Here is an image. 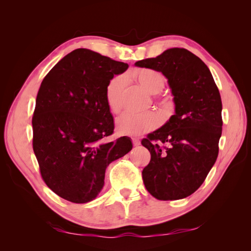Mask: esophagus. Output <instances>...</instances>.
<instances>
[{
	"label": "esophagus",
	"mask_w": 251,
	"mask_h": 251,
	"mask_svg": "<svg viewBox=\"0 0 251 251\" xmlns=\"http://www.w3.org/2000/svg\"><path fill=\"white\" fill-rule=\"evenodd\" d=\"M132 141H133V144H134L135 147H138L139 144H140V140L138 138H133Z\"/></svg>",
	"instance_id": "obj_1"
}]
</instances>
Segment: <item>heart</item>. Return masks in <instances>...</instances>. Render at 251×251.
Wrapping results in <instances>:
<instances>
[{
  "label": "heart",
  "mask_w": 251,
  "mask_h": 251,
  "mask_svg": "<svg viewBox=\"0 0 251 251\" xmlns=\"http://www.w3.org/2000/svg\"><path fill=\"white\" fill-rule=\"evenodd\" d=\"M134 79L151 94L160 93L165 86L163 74L153 69H140L133 73ZM125 90V78L123 76H114L111 78L104 90V97L110 111L114 114L120 112L123 108V94ZM168 107V103L162 101ZM160 118L153 111L146 113H124L116 119L117 132L121 135L137 136L142 133L154 130Z\"/></svg>",
  "instance_id": "1"
}]
</instances>
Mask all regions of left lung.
I'll use <instances>...</instances> for the list:
<instances>
[{"mask_svg": "<svg viewBox=\"0 0 251 251\" xmlns=\"http://www.w3.org/2000/svg\"><path fill=\"white\" fill-rule=\"evenodd\" d=\"M168 79L175 114L143 139L151 161L142 171L148 192L158 200H179L195 193L214 166L222 134V101L202 60L184 48L135 63Z\"/></svg>", "mask_w": 251, "mask_h": 251, "instance_id": "left-lung-1", "label": "left lung"}]
</instances>
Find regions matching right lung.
<instances>
[{"instance_id": "add662e5", "label": "right lung", "mask_w": 251, "mask_h": 251, "mask_svg": "<svg viewBox=\"0 0 251 251\" xmlns=\"http://www.w3.org/2000/svg\"><path fill=\"white\" fill-rule=\"evenodd\" d=\"M127 68L80 48L60 59L41 83L32 117L33 151L45 183L65 200H94L107 166L133 148L126 136L104 142L114 131L105 86Z\"/></svg>"}]
</instances>
